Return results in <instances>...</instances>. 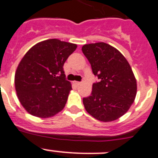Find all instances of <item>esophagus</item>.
<instances>
[{"label": "esophagus", "instance_id": "obj_1", "mask_svg": "<svg viewBox=\"0 0 158 158\" xmlns=\"http://www.w3.org/2000/svg\"><path fill=\"white\" fill-rule=\"evenodd\" d=\"M73 83H74V85H77V86H79V85H80L81 84V82H79V81H74V82H73Z\"/></svg>", "mask_w": 158, "mask_h": 158}]
</instances>
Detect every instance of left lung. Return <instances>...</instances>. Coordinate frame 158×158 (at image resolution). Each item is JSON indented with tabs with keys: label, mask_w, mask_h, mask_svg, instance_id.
Instances as JSON below:
<instances>
[{
	"label": "left lung",
	"mask_w": 158,
	"mask_h": 158,
	"mask_svg": "<svg viewBox=\"0 0 158 158\" xmlns=\"http://www.w3.org/2000/svg\"><path fill=\"white\" fill-rule=\"evenodd\" d=\"M82 52L99 79L92 85L90 96L83 99L85 110L104 122L118 119L136 95V80L129 63L118 49L104 42L85 44Z\"/></svg>",
	"instance_id": "1"
}]
</instances>
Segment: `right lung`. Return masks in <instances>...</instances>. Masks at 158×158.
<instances>
[{"instance_id": "right-lung-1", "label": "right lung", "mask_w": 158, "mask_h": 158, "mask_svg": "<svg viewBox=\"0 0 158 158\" xmlns=\"http://www.w3.org/2000/svg\"><path fill=\"white\" fill-rule=\"evenodd\" d=\"M77 44L49 39L37 43L23 56L15 75L17 96L29 114L47 118L64 108L71 84L63 65Z\"/></svg>"}]
</instances>
